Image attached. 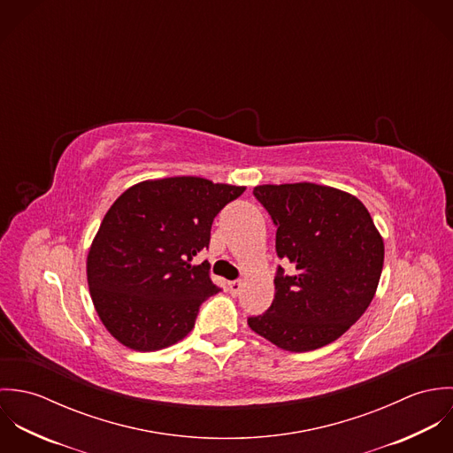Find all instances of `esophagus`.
<instances>
[{
    "instance_id": "esophagus-1",
    "label": "esophagus",
    "mask_w": 453,
    "mask_h": 453,
    "mask_svg": "<svg viewBox=\"0 0 453 453\" xmlns=\"http://www.w3.org/2000/svg\"><path fill=\"white\" fill-rule=\"evenodd\" d=\"M228 291H230L234 296H237V295L242 291V282H241V280H230V282H228Z\"/></svg>"
}]
</instances>
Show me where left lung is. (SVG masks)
I'll return each instance as SVG.
<instances>
[{
	"mask_svg": "<svg viewBox=\"0 0 453 453\" xmlns=\"http://www.w3.org/2000/svg\"><path fill=\"white\" fill-rule=\"evenodd\" d=\"M270 214L277 266L275 295L250 327L289 352H309L340 338L372 303L384 241L359 198L316 183L261 185L253 190Z\"/></svg>",
	"mask_w": 453,
	"mask_h": 453,
	"instance_id": "8db88e82",
	"label": "left lung"
}]
</instances>
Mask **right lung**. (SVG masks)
<instances>
[{
    "instance_id": "add662e5",
    "label": "right lung",
    "mask_w": 453,
    "mask_h": 453,
    "mask_svg": "<svg viewBox=\"0 0 453 453\" xmlns=\"http://www.w3.org/2000/svg\"><path fill=\"white\" fill-rule=\"evenodd\" d=\"M244 190L178 176L137 183L115 200L90 246L87 280L120 343L151 352L194 329L198 307L219 288L209 263L192 259L209 248L216 214Z\"/></svg>"
}]
</instances>
